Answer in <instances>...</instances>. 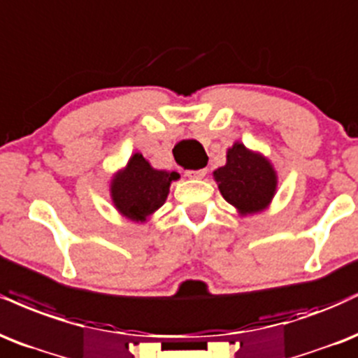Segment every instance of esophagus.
I'll return each mask as SVG.
<instances>
[{"label": "esophagus", "mask_w": 358, "mask_h": 358, "mask_svg": "<svg viewBox=\"0 0 358 358\" xmlns=\"http://www.w3.org/2000/svg\"><path fill=\"white\" fill-rule=\"evenodd\" d=\"M206 174H208V169H197V171H186V176H187V178H192V179H203Z\"/></svg>", "instance_id": "obj_1"}]
</instances>
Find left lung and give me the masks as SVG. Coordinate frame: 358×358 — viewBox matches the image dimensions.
Wrapping results in <instances>:
<instances>
[{
    "instance_id": "obj_1",
    "label": "left lung",
    "mask_w": 358,
    "mask_h": 358,
    "mask_svg": "<svg viewBox=\"0 0 358 358\" xmlns=\"http://www.w3.org/2000/svg\"><path fill=\"white\" fill-rule=\"evenodd\" d=\"M226 166L214 171L222 197L241 214L263 211L276 191V174L263 155L236 142L228 150Z\"/></svg>"
}]
</instances>
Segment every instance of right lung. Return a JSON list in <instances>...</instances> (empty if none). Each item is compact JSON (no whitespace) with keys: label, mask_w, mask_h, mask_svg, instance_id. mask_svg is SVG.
<instances>
[{"label":"right lung","mask_w":358,"mask_h":358,"mask_svg":"<svg viewBox=\"0 0 358 358\" xmlns=\"http://www.w3.org/2000/svg\"><path fill=\"white\" fill-rule=\"evenodd\" d=\"M176 179L178 172L154 169L142 154H134L127 167L112 180V201L124 216L142 222L166 203Z\"/></svg>","instance_id":"obj_1"}]
</instances>
